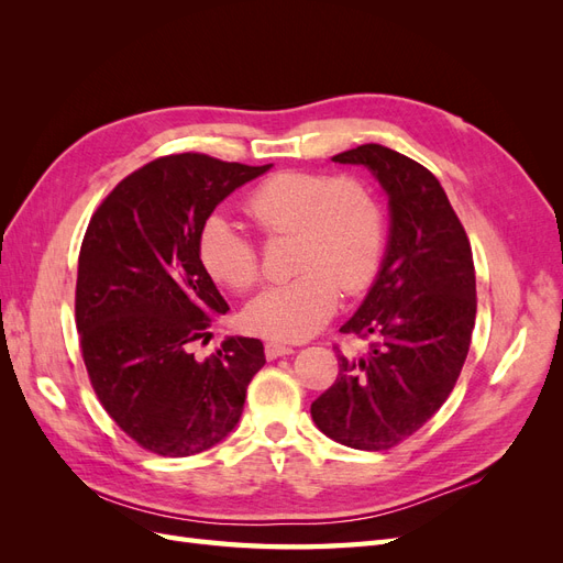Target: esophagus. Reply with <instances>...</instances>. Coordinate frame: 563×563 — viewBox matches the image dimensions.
<instances>
[{"instance_id":"1","label":"esophagus","mask_w":563,"mask_h":563,"mask_svg":"<svg viewBox=\"0 0 563 563\" xmlns=\"http://www.w3.org/2000/svg\"><path fill=\"white\" fill-rule=\"evenodd\" d=\"M286 354H294L291 345H284V343H265V356L272 362L277 360V356H286Z\"/></svg>"}]
</instances>
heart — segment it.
Segmentation results:
<instances>
[{
    "label": "heart",
    "instance_id": "heart-1",
    "mask_svg": "<svg viewBox=\"0 0 563 563\" xmlns=\"http://www.w3.org/2000/svg\"><path fill=\"white\" fill-rule=\"evenodd\" d=\"M246 213L267 236L294 234V279L265 288L244 310V327L275 340H302L327 323L340 300L376 277L385 216L371 187L352 176L282 172L246 197ZM199 258L209 275L236 294L261 282V253L225 216L199 232Z\"/></svg>",
    "mask_w": 563,
    "mask_h": 563
}]
</instances>
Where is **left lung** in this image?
<instances>
[{
	"label": "left lung",
	"mask_w": 563,
	"mask_h": 563,
	"mask_svg": "<svg viewBox=\"0 0 563 563\" xmlns=\"http://www.w3.org/2000/svg\"><path fill=\"white\" fill-rule=\"evenodd\" d=\"M333 162L371 168L389 197L391 228L376 284L340 327L371 340L368 352L338 354V378L310 413L338 444L387 451L439 411L463 371L476 317L472 246L444 187L422 164L376 143Z\"/></svg>",
	"instance_id": "8db88e82"
}]
</instances>
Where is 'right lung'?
Instances as JSON below:
<instances>
[{
    "label": "right lung",
    "instance_id": "right-lung-1",
    "mask_svg": "<svg viewBox=\"0 0 563 563\" xmlns=\"http://www.w3.org/2000/svg\"><path fill=\"white\" fill-rule=\"evenodd\" d=\"M272 164L166 155L117 183L79 249L75 321L91 387L141 449L185 457L225 439L265 364L255 338L197 362L192 343L230 308L199 258V232L236 187Z\"/></svg>",
    "mask_w": 563,
    "mask_h": 563
}]
</instances>
